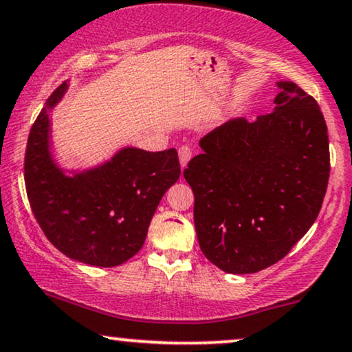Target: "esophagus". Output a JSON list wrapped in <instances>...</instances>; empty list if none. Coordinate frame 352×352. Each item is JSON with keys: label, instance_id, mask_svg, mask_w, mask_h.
Segmentation results:
<instances>
[{"label": "esophagus", "instance_id": "esophagus-1", "mask_svg": "<svg viewBox=\"0 0 352 352\" xmlns=\"http://www.w3.org/2000/svg\"><path fill=\"white\" fill-rule=\"evenodd\" d=\"M177 155H179L181 168L184 170V168L187 166V163H189V160L192 158V150L187 147V145H182V147H179V150H177Z\"/></svg>", "mask_w": 352, "mask_h": 352}]
</instances>
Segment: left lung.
I'll use <instances>...</instances> for the list:
<instances>
[{"label":"left lung","instance_id":"8db88e82","mask_svg":"<svg viewBox=\"0 0 352 352\" xmlns=\"http://www.w3.org/2000/svg\"><path fill=\"white\" fill-rule=\"evenodd\" d=\"M276 87L272 113L210 132L184 170L200 249L234 275L263 270L289 252L317 220L330 177L318 103L291 80Z\"/></svg>","mask_w":352,"mask_h":352}]
</instances>
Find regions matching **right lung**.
Instances as JSON below:
<instances>
[{"instance_id": "obj_1", "label": "right lung", "mask_w": 352, "mask_h": 352, "mask_svg": "<svg viewBox=\"0 0 352 352\" xmlns=\"http://www.w3.org/2000/svg\"><path fill=\"white\" fill-rule=\"evenodd\" d=\"M63 82L32 126L25 150V189L48 241L66 257L116 267L139 252L160 200L179 179L175 148L124 147L107 162L67 170L52 150V111L67 92Z\"/></svg>"}]
</instances>
